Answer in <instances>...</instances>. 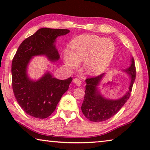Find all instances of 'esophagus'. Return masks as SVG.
<instances>
[{"instance_id":"1","label":"esophagus","mask_w":150,"mask_h":150,"mask_svg":"<svg viewBox=\"0 0 150 150\" xmlns=\"http://www.w3.org/2000/svg\"><path fill=\"white\" fill-rule=\"evenodd\" d=\"M73 83H74L75 85H77L78 86H80L81 85V80L79 78L73 79Z\"/></svg>"}]
</instances>
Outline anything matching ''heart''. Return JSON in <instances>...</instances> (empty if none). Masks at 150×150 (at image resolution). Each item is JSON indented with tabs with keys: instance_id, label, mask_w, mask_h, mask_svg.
<instances>
[{
	"instance_id": "b5f03b06",
	"label": "heart",
	"mask_w": 150,
	"mask_h": 150,
	"mask_svg": "<svg viewBox=\"0 0 150 150\" xmlns=\"http://www.w3.org/2000/svg\"><path fill=\"white\" fill-rule=\"evenodd\" d=\"M71 52L65 50L64 61L67 67L76 68L84 60V68L92 75L103 73L112 61L116 52L114 42L110 39L94 35H83L71 42Z\"/></svg>"
}]
</instances>
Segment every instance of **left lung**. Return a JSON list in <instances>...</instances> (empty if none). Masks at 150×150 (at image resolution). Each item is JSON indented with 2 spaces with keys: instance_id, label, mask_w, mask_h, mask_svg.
<instances>
[{
  "instance_id": "obj_1",
  "label": "left lung",
  "mask_w": 150,
  "mask_h": 150,
  "mask_svg": "<svg viewBox=\"0 0 150 150\" xmlns=\"http://www.w3.org/2000/svg\"><path fill=\"white\" fill-rule=\"evenodd\" d=\"M125 71L128 72L130 75V85L126 95L118 100L106 99L97 92L96 86L102 79L104 73L96 77L86 79L87 85L85 86V93L81 106V110L88 120L95 122L108 120L115 116L130 98L136 74L134 58H132L130 67L125 70Z\"/></svg>"
}]
</instances>
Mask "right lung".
I'll return each mask as SVG.
<instances>
[{
  "label": "right lung",
  "mask_w": 150,
  "mask_h": 150,
  "mask_svg": "<svg viewBox=\"0 0 150 150\" xmlns=\"http://www.w3.org/2000/svg\"><path fill=\"white\" fill-rule=\"evenodd\" d=\"M69 32L67 29L40 28L21 43L12 59V85L14 96L25 112L33 117L43 119L52 115L73 79L59 80L47 73L40 80L33 81L26 75L27 65L34 55H45L52 61L59 59L55 40Z\"/></svg>",
  "instance_id": "obj_1"
}]
</instances>
